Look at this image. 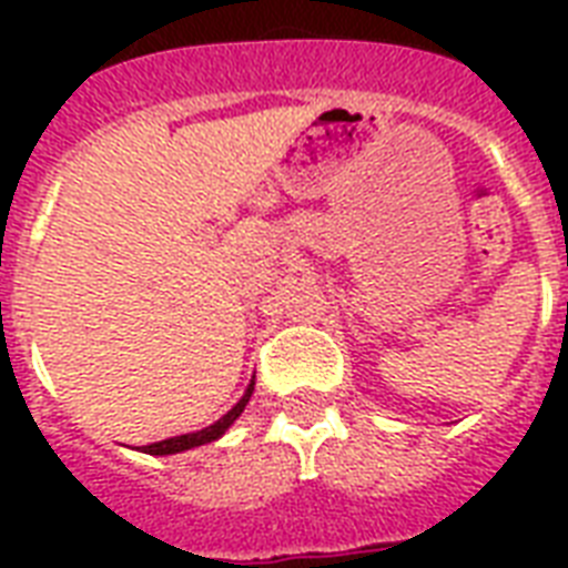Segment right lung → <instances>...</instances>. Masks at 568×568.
Wrapping results in <instances>:
<instances>
[{
  "label": "right lung",
  "mask_w": 568,
  "mask_h": 568,
  "mask_svg": "<svg viewBox=\"0 0 568 568\" xmlns=\"http://www.w3.org/2000/svg\"><path fill=\"white\" fill-rule=\"evenodd\" d=\"M250 395H253V383L247 386L244 397H241L239 404L232 406L230 413L223 415L221 422H214L212 427H205V430H196V433H185V436H173V439H164V442H153V445H146L144 454H155V457H162V454H180V450H189L196 448V445H205V442H214L221 439L226 427H230L241 413H244V406H247Z\"/></svg>",
  "instance_id": "obj_1"
}]
</instances>
